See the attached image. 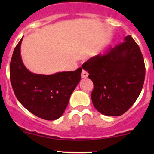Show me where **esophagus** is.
Segmentation results:
<instances>
[{
    "instance_id": "obj_1",
    "label": "esophagus",
    "mask_w": 154,
    "mask_h": 154,
    "mask_svg": "<svg viewBox=\"0 0 154 154\" xmlns=\"http://www.w3.org/2000/svg\"><path fill=\"white\" fill-rule=\"evenodd\" d=\"M88 74L86 71H85V70H83V71H82V74H81L82 78H86V77H88Z\"/></svg>"
}]
</instances>
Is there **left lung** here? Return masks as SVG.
<instances>
[{
  "label": "left lung",
  "instance_id": "1",
  "mask_svg": "<svg viewBox=\"0 0 154 154\" xmlns=\"http://www.w3.org/2000/svg\"><path fill=\"white\" fill-rule=\"evenodd\" d=\"M94 84L91 97L101 114L120 116L137 100L143 87L145 66L139 45L130 35L105 55L94 56L82 66Z\"/></svg>",
  "mask_w": 154,
  "mask_h": 154
}]
</instances>
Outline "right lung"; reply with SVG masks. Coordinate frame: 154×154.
I'll return each instance as SVG.
<instances>
[{
    "label": "right lung",
    "instance_id": "obj_1",
    "mask_svg": "<svg viewBox=\"0 0 154 154\" xmlns=\"http://www.w3.org/2000/svg\"><path fill=\"white\" fill-rule=\"evenodd\" d=\"M15 48L10 62V81L18 101L35 116L53 121L63 116L71 93L81 78L82 68L51 75L30 72L23 63L21 45Z\"/></svg>",
    "mask_w": 154,
    "mask_h": 154
}]
</instances>
